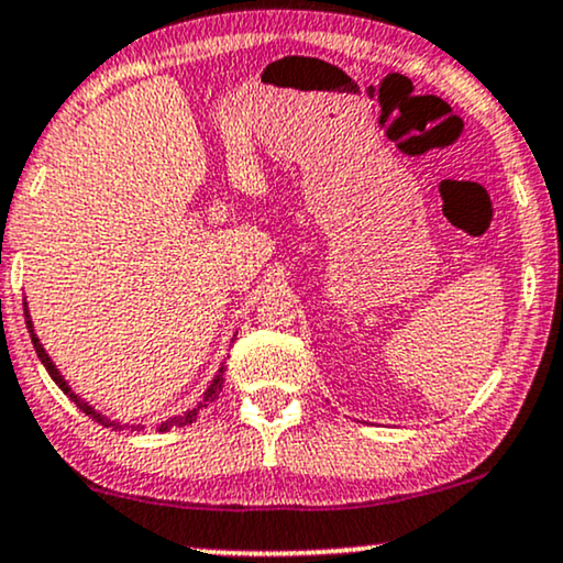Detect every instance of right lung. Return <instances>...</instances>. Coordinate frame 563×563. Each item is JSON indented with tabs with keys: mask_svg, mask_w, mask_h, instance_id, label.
Wrapping results in <instances>:
<instances>
[{
	"mask_svg": "<svg viewBox=\"0 0 563 563\" xmlns=\"http://www.w3.org/2000/svg\"><path fill=\"white\" fill-rule=\"evenodd\" d=\"M23 307H25V324H29V333H31L33 349H36V354H38V358H42V364H44V367H46V372H49V377H52V380L59 385V390H63V393H65V396H67V398H70V401H76V406H78V409H80V411H86V415H88V417H91V419H93V422H99V424H101V428H112V430H125V428H133V430H141V424H120V422H118V419H110V417H104V415H101V411H97V409H93V406H91V404H88V401H84V398H80V396H78V393H73V388H70V385H67V383H65L63 372H59V369H57V364H54V362H52V356H49V354H46V351H44V346H42V341H38V338H36V333H33V322H31V314H29V303H23ZM222 372H225V367H220V369H217V375L212 377V383H209V388L205 390V398H201V401H199V404H196V406H194V409L183 411V415H178V417H170V419H165V422H162L157 430H159V432H167V430H170V428H186V424H191V422H196V415H199V411H201V409H207V406H209V404H212L217 396H220V390H222V380H225V377H222Z\"/></svg>",
	"mask_w": 563,
	"mask_h": 563,
	"instance_id": "1",
	"label": "right lung"
}]
</instances>
